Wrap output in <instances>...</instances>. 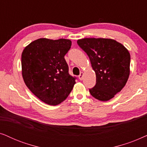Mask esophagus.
Masks as SVG:
<instances>
[{"label": "esophagus", "mask_w": 147, "mask_h": 147, "mask_svg": "<svg viewBox=\"0 0 147 147\" xmlns=\"http://www.w3.org/2000/svg\"><path fill=\"white\" fill-rule=\"evenodd\" d=\"M83 77H84V73L83 72H82V73H80V76H79V79L80 80H83Z\"/></svg>", "instance_id": "34e87169"}]
</instances>
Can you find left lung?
Wrapping results in <instances>:
<instances>
[{"label": "left lung", "instance_id": "8db88e82", "mask_svg": "<svg viewBox=\"0 0 147 147\" xmlns=\"http://www.w3.org/2000/svg\"><path fill=\"white\" fill-rule=\"evenodd\" d=\"M77 43L87 53L96 74V84L90 93L100 101L112 99L122 90L129 77L128 50L112 39L84 38Z\"/></svg>", "mask_w": 147, "mask_h": 147}]
</instances>
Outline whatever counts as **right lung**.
Segmentation results:
<instances>
[{
	"label": "right lung",
	"mask_w": 147,
	"mask_h": 147,
	"mask_svg": "<svg viewBox=\"0 0 147 147\" xmlns=\"http://www.w3.org/2000/svg\"><path fill=\"white\" fill-rule=\"evenodd\" d=\"M71 46L69 39L40 38L26 46L22 53V76L26 86L49 105L63 102L76 84L64 58Z\"/></svg>",
	"instance_id": "add662e5"
}]
</instances>
